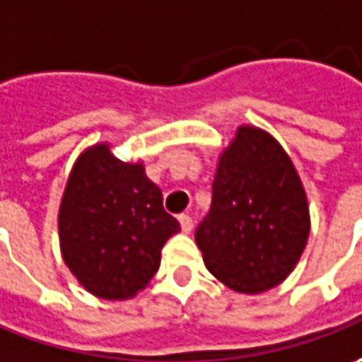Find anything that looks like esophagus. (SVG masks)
Returning a JSON list of instances; mask_svg holds the SVG:
<instances>
[{
	"instance_id": "1",
	"label": "esophagus",
	"mask_w": 362,
	"mask_h": 362,
	"mask_svg": "<svg viewBox=\"0 0 362 362\" xmlns=\"http://www.w3.org/2000/svg\"><path fill=\"white\" fill-rule=\"evenodd\" d=\"M178 220H180V226H182V232H188L192 230V226H194V222H192V216L190 214H180L178 216Z\"/></svg>"
}]
</instances>
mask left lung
<instances>
[{"mask_svg":"<svg viewBox=\"0 0 362 362\" xmlns=\"http://www.w3.org/2000/svg\"><path fill=\"white\" fill-rule=\"evenodd\" d=\"M310 232L291 156L268 132L240 126L220 154L212 206L196 228L206 268L228 288L264 293L296 267Z\"/></svg>","mask_w":362,"mask_h":362,"instance_id":"8db88e82","label":"left lung"}]
</instances>
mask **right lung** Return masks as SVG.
<instances>
[{
	"instance_id": "right-lung-1",
	"label": "right lung",
	"mask_w": 362,
	"mask_h": 362,
	"mask_svg": "<svg viewBox=\"0 0 362 362\" xmlns=\"http://www.w3.org/2000/svg\"><path fill=\"white\" fill-rule=\"evenodd\" d=\"M57 226L66 267L88 293L106 300H126L146 288L162 246L180 232L144 164L122 162L106 142L76 160Z\"/></svg>"
}]
</instances>
